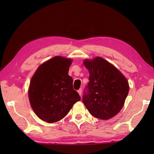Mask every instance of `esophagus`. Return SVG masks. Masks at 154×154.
<instances>
[{"label": "esophagus", "mask_w": 154, "mask_h": 154, "mask_svg": "<svg viewBox=\"0 0 154 154\" xmlns=\"http://www.w3.org/2000/svg\"><path fill=\"white\" fill-rule=\"evenodd\" d=\"M82 88H80V89H79L78 91V94H80V96L82 95Z\"/></svg>", "instance_id": "obj_1"}]
</instances>
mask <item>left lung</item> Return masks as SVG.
Listing matches in <instances>:
<instances>
[{"label":"left lung","mask_w":154,"mask_h":154,"mask_svg":"<svg viewBox=\"0 0 154 154\" xmlns=\"http://www.w3.org/2000/svg\"><path fill=\"white\" fill-rule=\"evenodd\" d=\"M83 63L89 72L83 103L96 118L114 117L122 109L128 94L127 80L113 65L101 57L85 60Z\"/></svg>","instance_id":"left-lung-1"}]
</instances>
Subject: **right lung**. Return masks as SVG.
Returning a JSON list of instances; mask_svg holds the SVG:
<instances>
[{
    "label": "right lung",
    "instance_id": "right-lung-1",
    "mask_svg": "<svg viewBox=\"0 0 154 154\" xmlns=\"http://www.w3.org/2000/svg\"><path fill=\"white\" fill-rule=\"evenodd\" d=\"M71 62V59L57 56L42 64L31 78L28 92L31 106L44 122L61 120L81 99L68 75Z\"/></svg>",
    "mask_w": 154,
    "mask_h": 154
}]
</instances>
